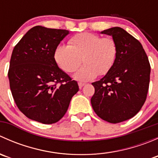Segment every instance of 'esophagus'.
<instances>
[{
	"label": "esophagus",
	"instance_id": "esophagus-1",
	"mask_svg": "<svg viewBox=\"0 0 158 158\" xmlns=\"http://www.w3.org/2000/svg\"><path fill=\"white\" fill-rule=\"evenodd\" d=\"M78 84H79V89H82V87H83L84 85H85V83H82V82H79V83H78Z\"/></svg>",
	"mask_w": 158,
	"mask_h": 158
}]
</instances>
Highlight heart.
I'll use <instances>...</instances> for the list:
<instances>
[{"mask_svg":"<svg viewBox=\"0 0 158 158\" xmlns=\"http://www.w3.org/2000/svg\"><path fill=\"white\" fill-rule=\"evenodd\" d=\"M118 46L112 37H102L93 33H80L73 36L69 46L59 45L54 51V60L62 70L73 73L82 62L74 78L81 82L95 79L98 75L107 74L115 63Z\"/></svg>","mask_w":158,"mask_h":158,"instance_id":"heart-1","label":"heart"}]
</instances>
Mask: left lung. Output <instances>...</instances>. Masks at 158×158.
Listing matches in <instances>:
<instances>
[{
    "mask_svg": "<svg viewBox=\"0 0 158 158\" xmlns=\"http://www.w3.org/2000/svg\"><path fill=\"white\" fill-rule=\"evenodd\" d=\"M101 33L112 36L118 46L115 63L99 81L92 82V109L98 117L116 124L131 118L145 102L151 66L141 43L122 28Z\"/></svg>",
    "mask_w": 158,
    "mask_h": 158,
    "instance_id": "left-lung-1",
    "label": "left lung"
}]
</instances>
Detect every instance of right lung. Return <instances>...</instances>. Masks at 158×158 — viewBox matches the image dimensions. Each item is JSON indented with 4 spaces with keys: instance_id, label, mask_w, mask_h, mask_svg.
I'll list each match as a JSON object with an SVG mask.
<instances>
[{
    "instance_id": "obj_1",
    "label": "right lung",
    "mask_w": 158,
    "mask_h": 158,
    "mask_svg": "<svg viewBox=\"0 0 158 158\" xmlns=\"http://www.w3.org/2000/svg\"><path fill=\"white\" fill-rule=\"evenodd\" d=\"M69 30L36 26L14 47L8 78L13 98L28 118L53 124L64 116L79 91L76 81L59 68L54 51Z\"/></svg>"
}]
</instances>
